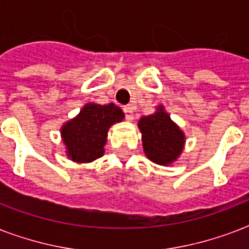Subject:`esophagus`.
I'll return each instance as SVG.
<instances>
[{"instance_id": "34e87169", "label": "esophagus", "mask_w": 249, "mask_h": 249, "mask_svg": "<svg viewBox=\"0 0 249 249\" xmlns=\"http://www.w3.org/2000/svg\"><path fill=\"white\" fill-rule=\"evenodd\" d=\"M123 111H124V115H125V119L128 121H132L133 120V108L130 107V106H126V107H124L123 108Z\"/></svg>"}]
</instances>
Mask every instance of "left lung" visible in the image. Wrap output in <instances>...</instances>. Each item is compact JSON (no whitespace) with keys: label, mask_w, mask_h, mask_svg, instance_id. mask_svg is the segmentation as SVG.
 I'll return each mask as SVG.
<instances>
[{"label":"left lung","mask_w":249,"mask_h":249,"mask_svg":"<svg viewBox=\"0 0 249 249\" xmlns=\"http://www.w3.org/2000/svg\"><path fill=\"white\" fill-rule=\"evenodd\" d=\"M138 128L142 133L144 154L152 163L169 165L181 155L185 134L172 121L163 106H158L152 115L141 117Z\"/></svg>","instance_id":"1"}]
</instances>
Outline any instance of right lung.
I'll return each mask as SVG.
<instances>
[{
    "label": "right lung",
    "instance_id": "1",
    "mask_svg": "<svg viewBox=\"0 0 249 249\" xmlns=\"http://www.w3.org/2000/svg\"><path fill=\"white\" fill-rule=\"evenodd\" d=\"M123 119L124 112L113 103L84 106L79 115L60 129L68 158L76 163H90L101 158L105 154L108 129Z\"/></svg>",
    "mask_w": 249,
    "mask_h": 249
}]
</instances>
